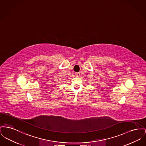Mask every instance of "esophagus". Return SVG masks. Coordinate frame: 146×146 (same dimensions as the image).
<instances>
[{
	"mask_svg": "<svg viewBox=\"0 0 146 146\" xmlns=\"http://www.w3.org/2000/svg\"><path fill=\"white\" fill-rule=\"evenodd\" d=\"M80 75V74L79 73H76V76L77 77H79Z\"/></svg>",
	"mask_w": 146,
	"mask_h": 146,
	"instance_id": "obj_1",
	"label": "esophagus"
}]
</instances>
